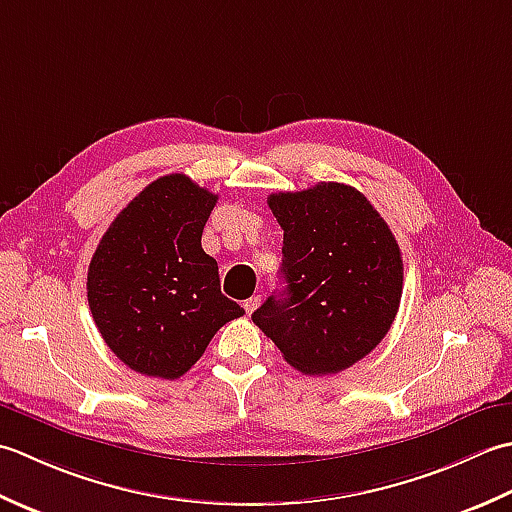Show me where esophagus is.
Instances as JSON below:
<instances>
[{"mask_svg":"<svg viewBox=\"0 0 512 512\" xmlns=\"http://www.w3.org/2000/svg\"><path fill=\"white\" fill-rule=\"evenodd\" d=\"M258 305H260V298H258V296H254V298H249V300L243 302V307H245L247 314H252V311H254Z\"/></svg>","mask_w":512,"mask_h":512,"instance_id":"obj_1","label":"esophagus"}]
</instances>
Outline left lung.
<instances>
[{
	"label": "left lung",
	"instance_id": "8db88e82",
	"mask_svg": "<svg viewBox=\"0 0 512 512\" xmlns=\"http://www.w3.org/2000/svg\"><path fill=\"white\" fill-rule=\"evenodd\" d=\"M283 227L285 289L252 320L307 375L349 369L387 336L402 298V252L367 196L318 183L267 198Z\"/></svg>",
	"mask_w": 512,
	"mask_h": 512
}]
</instances>
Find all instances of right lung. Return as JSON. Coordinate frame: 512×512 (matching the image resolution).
<instances>
[{
    "instance_id": "add662e5",
    "label": "right lung",
    "mask_w": 512,
    "mask_h": 512,
    "mask_svg": "<svg viewBox=\"0 0 512 512\" xmlns=\"http://www.w3.org/2000/svg\"><path fill=\"white\" fill-rule=\"evenodd\" d=\"M218 196L190 176L152 181L123 207L88 267L95 325L123 364L176 380L214 333L245 309L221 294L216 260L201 236Z\"/></svg>"
}]
</instances>
